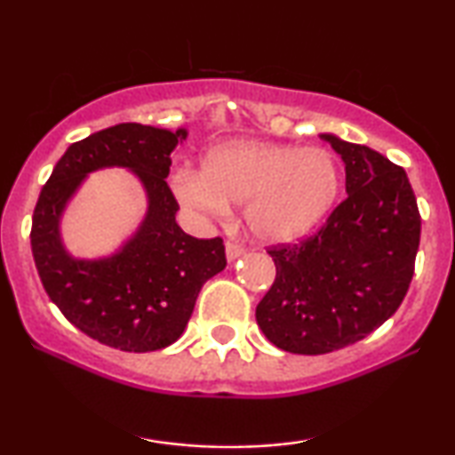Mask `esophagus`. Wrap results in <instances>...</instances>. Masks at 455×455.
Here are the masks:
<instances>
[{"label":"esophagus","mask_w":455,"mask_h":455,"mask_svg":"<svg viewBox=\"0 0 455 455\" xmlns=\"http://www.w3.org/2000/svg\"><path fill=\"white\" fill-rule=\"evenodd\" d=\"M244 252H246V248L235 244V242H228V244H226V257H228L229 263H234V260L240 259Z\"/></svg>","instance_id":"esophagus-1"}]
</instances>
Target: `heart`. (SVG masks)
Instances as JSON below:
<instances>
[{
    "instance_id": "1",
    "label": "heart",
    "mask_w": 455,
    "mask_h": 455,
    "mask_svg": "<svg viewBox=\"0 0 455 455\" xmlns=\"http://www.w3.org/2000/svg\"><path fill=\"white\" fill-rule=\"evenodd\" d=\"M172 195L203 217H226L244 203V221L265 242L302 238L325 220L339 195V170L327 151L232 139L204 153L201 172L176 170Z\"/></svg>"
}]
</instances>
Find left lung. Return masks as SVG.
<instances>
[{
	"label": "left lung",
	"instance_id": "obj_1",
	"mask_svg": "<svg viewBox=\"0 0 455 455\" xmlns=\"http://www.w3.org/2000/svg\"><path fill=\"white\" fill-rule=\"evenodd\" d=\"M321 139L344 159L347 196L315 235L271 248L277 275L257 307L271 344L308 356L356 344L400 308L420 242L406 172L364 145Z\"/></svg>",
	"mask_w": 455,
	"mask_h": 455
}]
</instances>
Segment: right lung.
Segmentation results:
<instances>
[{"instance_id":"1","label":"right lung","mask_w":455,"mask_h":455,"mask_svg":"<svg viewBox=\"0 0 455 455\" xmlns=\"http://www.w3.org/2000/svg\"><path fill=\"white\" fill-rule=\"evenodd\" d=\"M188 130L117 124L74 142L55 164L33 213L30 246L43 288L68 321L122 352H153L184 333L198 291L226 269L221 238L198 240L176 223L165 178ZM126 166L146 188L148 213L109 258L74 259L60 242V215L85 176Z\"/></svg>"}]
</instances>
